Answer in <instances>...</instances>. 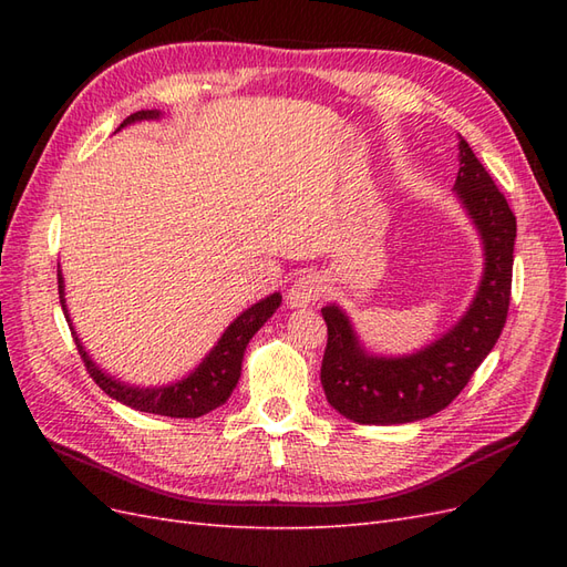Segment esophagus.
I'll return each instance as SVG.
<instances>
[{"label": "esophagus", "instance_id": "obj_1", "mask_svg": "<svg viewBox=\"0 0 567 567\" xmlns=\"http://www.w3.org/2000/svg\"><path fill=\"white\" fill-rule=\"evenodd\" d=\"M323 293V281L319 274H300V277L293 281V286L288 288V296H286V305L288 307H307V305H315Z\"/></svg>", "mask_w": 567, "mask_h": 567}]
</instances>
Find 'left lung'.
I'll use <instances>...</instances> for the list:
<instances>
[{
  "mask_svg": "<svg viewBox=\"0 0 567 567\" xmlns=\"http://www.w3.org/2000/svg\"><path fill=\"white\" fill-rule=\"evenodd\" d=\"M458 165L454 188L483 238L485 271L468 312L456 326L414 354L375 357L364 350L338 305L321 307L329 329L321 385L329 404L354 423L392 425L437 414L466 388L504 331L516 215L466 140L458 142Z\"/></svg>",
  "mask_w": 567,
  "mask_h": 567,
  "instance_id": "obj_1",
  "label": "left lung"
}]
</instances>
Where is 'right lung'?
<instances>
[{"instance_id": "1", "label": "right lung", "mask_w": 567, "mask_h": 567, "mask_svg": "<svg viewBox=\"0 0 567 567\" xmlns=\"http://www.w3.org/2000/svg\"><path fill=\"white\" fill-rule=\"evenodd\" d=\"M156 117H161V111H136L130 117H125L117 130H123L125 125H132V123H140V120H156ZM59 300L63 307L65 321L71 326V333L75 338L78 352L94 379V383L104 390L109 398L117 402H123L136 411H146V414H161L169 419H198L229 400V394L234 392L238 379H241L246 346L281 305V296L271 293L265 300L248 307L244 315H238L229 323V329L221 333L210 354L205 357L203 362L186 375V379L163 388H136L123 381H115L113 375L101 371L92 362V357L84 352V346L73 329L71 317H68L65 286H63L61 269H59Z\"/></svg>"}]
</instances>
